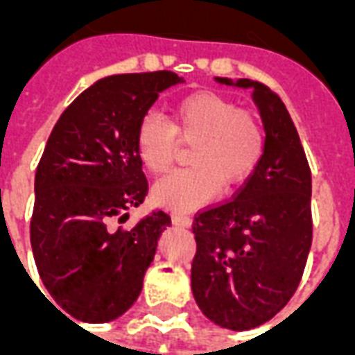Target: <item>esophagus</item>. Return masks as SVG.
Returning <instances> with one entry per match:
<instances>
[{
	"instance_id": "34e87169",
	"label": "esophagus",
	"mask_w": 355,
	"mask_h": 355,
	"mask_svg": "<svg viewBox=\"0 0 355 355\" xmlns=\"http://www.w3.org/2000/svg\"><path fill=\"white\" fill-rule=\"evenodd\" d=\"M173 223L178 224V226H190V224H192V218L188 215H184V213H175V215H173Z\"/></svg>"
}]
</instances>
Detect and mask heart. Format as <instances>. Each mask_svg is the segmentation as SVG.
<instances>
[{
  "instance_id": "b5f03b06",
  "label": "heart",
  "mask_w": 355,
  "mask_h": 355,
  "mask_svg": "<svg viewBox=\"0 0 355 355\" xmlns=\"http://www.w3.org/2000/svg\"><path fill=\"white\" fill-rule=\"evenodd\" d=\"M178 136L190 146V162L154 188V200L171 209L205 203L226 188L243 182L261 163L266 132L251 110L238 108L220 94L193 93L173 108L171 123L142 117L137 127V154L150 173L163 175L178 155Z\"/></svg>"
}]
</instances>
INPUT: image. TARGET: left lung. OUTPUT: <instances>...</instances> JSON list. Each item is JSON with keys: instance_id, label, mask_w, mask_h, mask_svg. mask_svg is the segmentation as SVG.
Instances as JSON below:
<instances>
[{"instance_id": "left-lung-1", "label": "left lung", "mask_w": 355, "mask_h": 355, "mask_svg": "<svg viewBox=\"0 0 355 355\" xmlns=\"http://www.w3.org/2000/svg\"><path fill=\"white\" fill-rule=\"evenodd\" d=\"M236 85L253 89L266 148L230 200L193 216L192 293L216 325L245 331L272 320L302 279L313 232L312 171L279 94L245 78Z\"/></svg>"}]
</instances>
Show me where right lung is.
<instances>
[{
  "instance_id": "right-lung-1",
  "label": "right lung",
  "mask_w": 355,
  "mask_h": 355,
  "mask_svg": "<svg viewBox=\"0 0 355 355\" xmlns=\"http://www.w3.org/2000/svg\"><path fill=\"white\" fill-rule=\"evenodd\" d=\"M178 81L169 70L108 76L85 89L51 131L35 171L30 241L45 289L76 320H116L142 291L171 216L154 209L131 228L119 224L148 193L137 127Z\"/></svg>"
}]
</instances>
